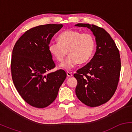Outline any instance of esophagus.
Masks as SVG:
<instances>
[{
	"label": "esophagus",
	"instance_id": "1",
	"mask_svg": "<svg viewBox=\"0 0 132 132\" xmlns=\"http://www.w3.org/2000/svg\"><path fill=\"white\" fill-rule=\"evenodd\" d=\"M66 74H67V76L68 77H72V76H73L72 72H69V71H67V72H66Z\"/></svg>",
	"mask_w": 132,
	"mask_h": 132
}]
</instances>
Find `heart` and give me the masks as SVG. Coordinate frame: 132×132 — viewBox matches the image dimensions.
<instances>
[{"instance_id":"1","label":"heart","mask_w":132,"mask_h":132,"mask_svg":"<svg viewBox=\"0 0 132 132\" xmlns=\"http://www.w3.org/2000/svg\"><path fill=\"white\" fill-rule=\"evenodd\" d=\"M57 40L58 42L48 44V51L59 62L63 61L68 51L69 56L61 64L64 69H71L79 63H86L94 51V38L89 33L68 30L60 33Z\"/></svg>"}]
</instances>
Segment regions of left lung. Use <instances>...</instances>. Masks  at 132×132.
<instances>
[{
	"mask_svg": "<svg viewBox=\"0 0 132 132\" xmlns=\"http://www.w3.org/2000/svg\"><path fill=\"white\" fill-rule=\"evenodd\" d=\"M94 33L96 52L90 62L76 71V94L85 105L97 107L108 102L116 92L121 69L120 56L114 41L104 28L89 23H78Z\"/></svg>",
	"mask_w": 132,
	"mask_h": 132,
	"instance_id": "obj_1",
	"label": "left lung"
}]
</instances>
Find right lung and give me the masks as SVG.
<instances>
[{"label": "right lung", "mask_w": 132, "mask_h": 132, "mask_svg": "<svg viewBox=\"0 0 132 132\" xmlns=\"http://www.w3.org/2000/svg\"><path fill=\"white\" fill-rule=\"evenodd\" d=\"M62 27V24H47L30 28L13 48V82L23 99L34 107L45 108L50 105L67 76L63 69L45 75L56 66L48 44Z\"/></svg>", "instance_id": "add662e5"}]
</instances>
